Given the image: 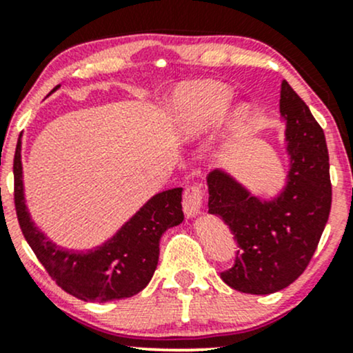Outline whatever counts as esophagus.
Wrapping results in <instances>:
<instances>
[{
  "label": "esophagus",
  "mask_w": 353,
  "mask_h": 353,
  "mask_svg": "<svg viewBox=\"0 0 353 353\" xmlns=\"http://www.w3.org/2000/svg\"><path fill=\"white\" fill-rule=\"evenodd\" d=\"M202 197H204V190L202 184H190L184 190V199H182V208L188 217H194L201 212Z\"/></svg>",
  "instance_id": "esophagus-1"
}]
</instances>
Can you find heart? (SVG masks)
Segmentation results:
<instances>
[{"mask_svg": "<svg viewBox=\"0 0 353 353\" xmlns=\"http://www.w3.org/2000/svg\"><path fill=\"white\" fill-rule=\"evenodd\" d=\"M232 91L219 81H196L181 84L169 99V119L177 137L196 141L209 131L228 111ZM250 109L239 104L230 111L229 125L242 129L249 121Z\"/></svg>", "mask_w": 353, "mask_h": 353, "instance_id": "heart-1", "label": "heart"}]
</instances>
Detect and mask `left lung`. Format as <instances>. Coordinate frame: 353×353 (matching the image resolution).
<instances>
[{"instance_id": "1", "label": "left lung", "mask_w": 353, "mask_h": 353, "mask_svg": "<svg viewBox=\"0 0 353 353\" xmlns=\"http://www.w3.org/2000/svg\"><path fill=\"white\" fill-rule=\"evenodd\" d=\"M281 116L290 169L277 197L259 199L221 169L208 176L209 214L229 225L239 247L236 262L221 277L244 294L279 292L301 277L329 221L332 184L325 134L287 81L281 86Z\"/></svg>"}]
</instances>
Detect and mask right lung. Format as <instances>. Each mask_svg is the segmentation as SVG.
<instances>
[{"mask_svg":"<svg viewBox=\"0 0 353 353\" xmlns=\"http://www.w3.org/2000/svg\"><path fill=\"white\" fill-rule=\"evenodd\" d=\"M56 86L51 92H54ZM14 208L26 242L64 292L86 302H109L139 294L151 282L159 261V241L184 221L182 188L151 197L103 245L78 252L52 244L34 225L24 201L21 141L14 152Z\"/></svg>","mask_w":353,"mask_h":353,"instance_id":"obj_1","label":"right lung"}]
</instances>
